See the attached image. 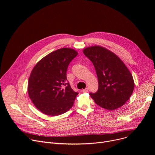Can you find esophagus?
Wrapping results in <instances>:
<instances>
[{"instance_id":"34e87169","label":"esophagus","mask_w":155,"mask_h":155,"mask_svg":"<svg viewBox=\"0 0 155 155\" xmlns=\"http://www.w3.org/2000/svg\"><path fill=\"white\" fill-rule=\"evenodd\" d=\"M88 91V88H85V89H83V90H82V92H84V93H86V92H87Z\"/></svg>"}]
</instances>
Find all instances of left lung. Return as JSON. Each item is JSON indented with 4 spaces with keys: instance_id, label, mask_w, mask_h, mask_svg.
I'll return each instance as SVG.
<instances>
[{
    "instance_id": "1",
    "label": "left lung",
    "mask_w": 155,
    "mask_h": 155,
    "mask_svg": "<svg viewBox=\"0 0 155 155\" xmlns=\"http://www.w3.org/2000/svg\"><path fill=\"white\" fill-rule=\"evenodd\" d=\"M84 54L95 68L99 89L90 94L100 107L112 110L123 106L131 96L134 82L131 73L119 57L101 46L84 48Z\"/></svg>"
}]
</instances>
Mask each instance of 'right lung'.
<instances>
[{
	"label": "right lung",
	"instance_id": "1",
	"mask_svg": "<svg viewBox=\"0 0 155 155\" xmlns=\"http://www.w3.org/2000/svg\"><path fill=\"white\" fill-rule=\"evenodd\" d=\"M77 54L74 49H58L43 57L32 70L28 95L35 107L44 114L59 116L72 107L78 93L67 83V70Z\"/></svg>",
	"mask_w": 155,
	"mask_h": 155
}]
</instances>
